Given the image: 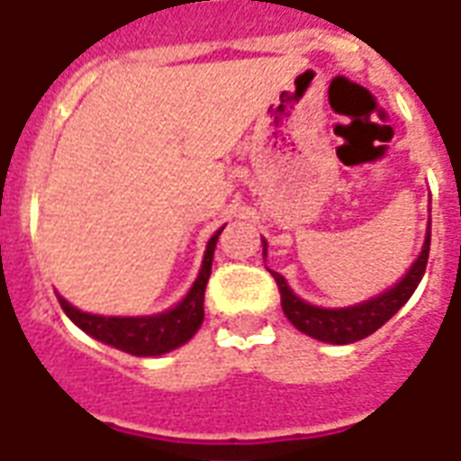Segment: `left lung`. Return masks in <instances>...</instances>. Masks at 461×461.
I'll return each instance as SVG.
<instances>
[{
	"mask_svg": "<svg viewBox=\"0 0 461 461\" xmlns=\"http://www.w3.org/2000/svg\"><path fill=\"white\" fill-rule=\"evenodd\" d=\"M264 254H266V240ZM428 257H430V224H428V234H425V244H422L420 257L415 258V264L408 268V274L395 283L393 288H388L381 295L371 300H364L359 305L352 308H317L310 305L303 298H298L291 291V285L285 283L281 274L271 271L278 283V293H281V308L285 317L291 320L293 325L298 327L300 332H305L312 339L327 344H352L359 342L364 337H369L376 332L378 327L386 325L388 320L403 308L408 298H411L418 283H420L425 266H428Z\"/></svg>",
	"mask_w": 461,
	"mask_h": 461,
	"instance_id": "obj_1",
	"label": "left lung"
}]
</instances>
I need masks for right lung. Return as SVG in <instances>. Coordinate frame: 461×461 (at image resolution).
Listing matches in <instances>:
<instances>
[{"label": "right lung", "mask_w": 461, "mask_h": 461, "mask_svg": "<svg viewBox=\"0 0 461 461\" xmlns=\"http://www.w3.org/2000/svg\"><path fill=\"white\" fill-rule=\"evenodd\" d=\"M220 231H214L207 249H204L203 268L197 274L193 288L187 295L180 300L178 305H173L166 312L146 317H104V315H90L83 310L73 308L66 298L58 295V303L75 325L83 332H87L95 339L122 349L134 357H158V354L173 352L180 344H185L190 337L195 335L204 320V288L210 281V271H212V257Z\"/></svg>", "instance_id": "1"}]
</instances>
